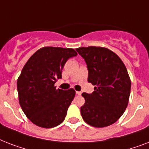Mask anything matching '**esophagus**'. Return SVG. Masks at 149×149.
Instances as JSON below:
<instances>
[{
    "instance_id": "obj_1",
    "label": "esophagus",
    "mask_w": 149,
    "mask_h": 149,
    "mask_svg": "<svg viewBox=\"0 0 149 149\" xmlns=\"http://www.w3.org/2000/svg\"><path fill=\"white\" fill-rule=\"evenodd\" d=\"M76 93H77V95H81V92H79V91H77V92H76Z\"/></svg>"
}]
</instances>
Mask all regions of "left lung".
Wrapping results in <instances>:
<instances>
[{
  "mask_svg": "<svg viewBox=\"0 0 149 149\" xmlns=\"http://www.w3.org/2000/svg\"><path fill=\"white\" fill-rule=\"evenodd\" d=\"M86 61L88 82L95 86L91 94L83 93L85 104L80 107L83 119L89 125L104 127L113 125L127 107L131 79L120 57L107 48H77Z\"/></svg>",
  "mask_w": 149,
  "mask_h": 149,
  "instance_id": "8db88e82",
  "label": "left lung"
}]
</instances>
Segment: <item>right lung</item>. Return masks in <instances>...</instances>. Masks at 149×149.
<instances>
[{"instance_id": "right-lung-1", "label": "right lung", "mask_w": 149, "mask_h": 149, "mask_svg": "<svg viewBox=\"0 0 149 149\" xmlns=\"http://www.w3.org/2000/svg\"><path fill=\"white\" fill-rule=\"evenodd\" d=\"M73 49L42 47L27 61L17 80L20 106L26 117L38 127L51 128L63 122L76 91L56 89L68 58L76 56Z\"/></svg>"}]
</instances>
